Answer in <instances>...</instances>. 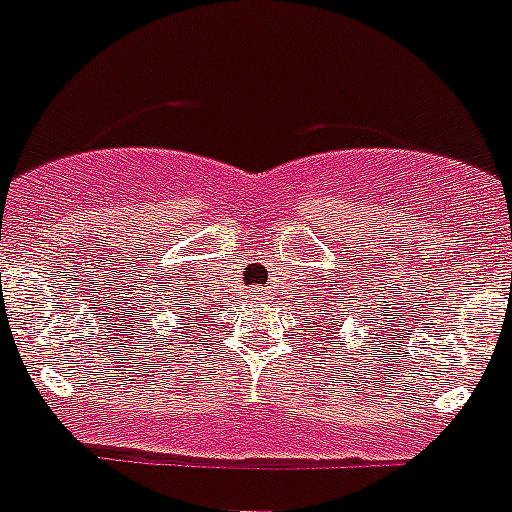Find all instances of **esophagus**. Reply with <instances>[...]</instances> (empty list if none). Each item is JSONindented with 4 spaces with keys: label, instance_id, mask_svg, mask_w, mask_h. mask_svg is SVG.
I'll list each match as a JSON object with an SVG mask.
<instances>
[{
    "label": "esophagus",
    "instance_id": "1",
    "mask_svg": "<svg viewBox=\"0 0 512 512\" xmlns=\"http://www.w3.org/2000/svg\"><path fill=\"white\" fill-rule=\"evenodd\" d=\"M253 298H256V301H264V298H267V290H264V288H253Z\"/></svg>",
    "mask_w": 512,
    "mask_h": 512
}]
</instances>
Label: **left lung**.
<instances>
[{"label":"left lung","instance_id":"8db88e82","mask_svg":"<svg viewBox=\"0 0 512 512\" xmlns=\"http://www.w3.org/2000/svg\"><path fill=\"white\" fill-rule=\"evenodd\" d=\"M317 327H320V325H317Z\"/></svg>","mask_w":512,"mask_h":512}]
</instances>
